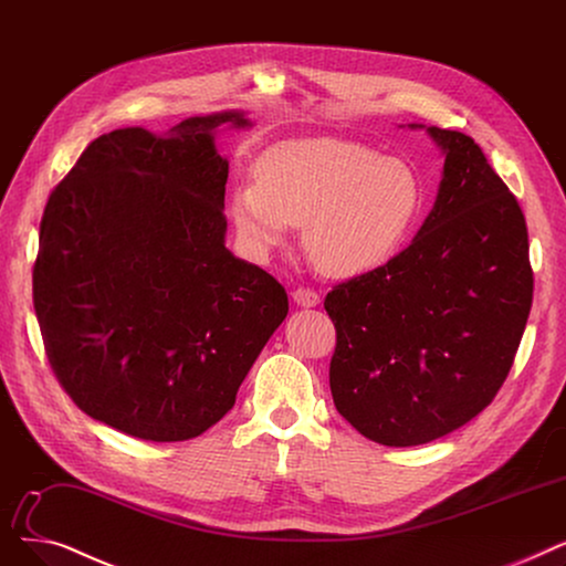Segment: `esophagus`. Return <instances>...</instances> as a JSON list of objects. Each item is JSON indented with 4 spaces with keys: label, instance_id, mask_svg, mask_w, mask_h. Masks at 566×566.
Instances as JSON below:
<instances>
[{
    "label": "esophagus",
    "instance_id": "obj_1",
    "mask_svg": "<svg viewBox=\"0 0 566 566\" xmlns=\"http://www.w3.org/2000/svg\"><path fill=\"white\" fill-rule=\"evenodd\" d=\"M292 300H294V304L302 306V308H313V306L319 304V294L308 290V287H297L292 292Z\"/></svg>",
    "mask_w": 566,
    "mask_h": 566
}]
</instances>
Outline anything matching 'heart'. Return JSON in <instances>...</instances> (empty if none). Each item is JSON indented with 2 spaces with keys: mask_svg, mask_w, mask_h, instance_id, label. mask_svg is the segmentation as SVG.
Masks as SVG:
<instances>
[{
  "mask_svg": "<svg viewBox=\"0 0 566 566\" xmlns=\"http://www.w3.org/2000/svg\"><path fill=\"white\" fill-rule=\"evenodd\" d=\"M421 207L410 166L357 143L334 138L283 143L255 164V181L228 198L237 237L255 258L302 226L304 249L322 274L353 279L387 264Z\"/></svg>",
  "mask_w": 566,
  "mask_h": 566,
  "instance_id": "heart-1",
  "label": "heart"
}]
</instances>
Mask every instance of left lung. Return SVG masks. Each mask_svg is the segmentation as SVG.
<instances>
[{"label":"left lung","instance_id":"1","mask_svg":"<svg viewBox=\"0 0 566 566\" xmlns=\"http://www.w3.org/2000/svg\"><path fill=\"white\" fill-rule=\"evenodd\" d=\"M410 128H426L444 156L436 205L406 251L325 300L334 406L385 447L433 442L486 408L532 306L516 198L465 133Z\"/></svg>","mask_w":566,"mask_h":566}]
</instances>
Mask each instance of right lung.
Masks as SVG:
<instances>
[{"mask_svg":"<svg viewBox=\"0 0 566 566\" xmlns=\"http://www.w3.org/2000/svg\"><path fill=\"white\" fill-rule=\"evenodd\" d=\"M251 126L221 111L164 136L117 128L48 198L34 264L45 353L75 406L126 436H202L287 315L283 285L226 249L217 133Z\"/></svg>","mask_w":566,"mask_h":566,"instance_id":"add662e5","label":"right lung"}]
</instances>
